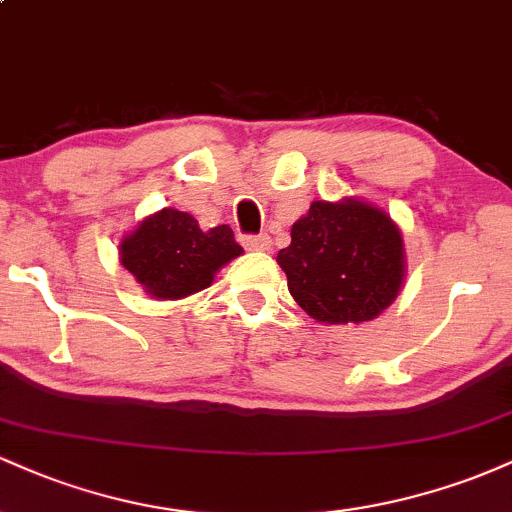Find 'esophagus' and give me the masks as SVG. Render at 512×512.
<instances>
[{"label": "esophagus", "mask_w": 512, "mask_h": 512, "mask_svg": "<svg viewBox=\"0 0 512 512\" xmlns=\"http://www.w3.org/2000/svg\"><path fill=\"white\" fill-rule=\"evenodd\" d=\"M243 245L248 250H260V252H264V250H269L272 248V238L267 236V233H260V236H245L243 238Z\"/></svg>", "instance_id": "obj_1"}]
</instances>
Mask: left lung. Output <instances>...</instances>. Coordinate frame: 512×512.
Segmentation results:
<instances>
[{
  "instance_id": "obj_1",
  "label": "left lung",
  "mask_w": 512,
  "mask_h": 512,
  "mask_svg": "<svg viewBox=\"0 0 512 512\" xmlns=\"http://www.w3.org/2000/svg\"><path fill=\"white\" fill-rule=\"evenodd\" d=\"M276 262L296 303L327 325L366 322L397 298L404 279L399 228L370 204L313 202Z\"/></svg>"
}]
</instances>
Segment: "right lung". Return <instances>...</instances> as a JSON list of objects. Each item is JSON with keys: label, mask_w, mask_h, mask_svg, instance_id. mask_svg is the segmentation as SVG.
I'll return each mask as SVG.
<instances>
[{"label": "right lung", "mask_w": 512, "mask_h": 512, "mask_svg": "<svg viewBox=\"0 0 512 512\" xmlns=\"http://www.w3.org/2000/svg\"><path fill=\"white\" fill-rule=\"evenodd\" d=\"M243 248L228 226L202 231L190 214L163 209L139 223L120 243L122 264L146 293L163 301L185 298L214 281L226 262Z\"/></svg>", "instance_id": "1"}]
</instances>
